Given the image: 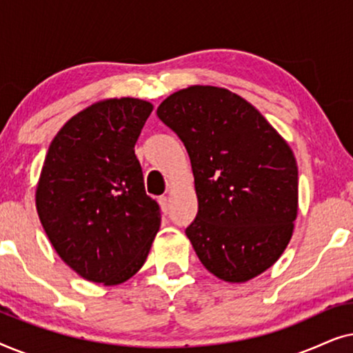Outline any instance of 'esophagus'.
Masks as SVG:
<instances>
[{
	"instance_id": "esophagus-1",
	"label": "esophagus",
	"mask_w": 353,
	"mask_h": 353,
	"mask_svg": "<svg viewBox=\"0 0 353 353\" xmlns=\"http://www.w3.org/2000/svg\"><path fill=\"white\" fill-rule=\"evenodd\" d=\"M159 204H161V209H162L163 214H167V212H168V197L167 196L159 197Z\"/></svg>"
}]
</instances>
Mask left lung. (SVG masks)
Wrapping results in <instances>:
<instances>
[{
  "mask_svg": "<svg viewBox=\"0 0 353 353\" xmlns=\"http://www.w3.org/2000/svg\"><path fill=\"white\" fill-rule=\"evenodd\" d=\"M157 115L190 154L199 210L186 236L202 265L228 283L263 273L281 257L297 216L289 144L252 104L216 86L176 91Z\"/></svg>",
  "mask_w": 353,
  "mask_h": 353,
  "instance_id": "obj_1",
  "label": "left lung"
}]
</instances>
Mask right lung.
Returning a JSON list of instances; mask_svg holds the SVG:
<instances>
[{
	"label": "right lung",
	"instance_id": "1",
	"mask_svg": "<svg viewBox=\"0 0 353 353\" xmlns=\"http://www.w3.org/2000/svg\"><path fill=\"white\" fill-rule=\"evenodd\" d=\"M151 112L143 99L99 101L74 115L48 149L38 216L59 257L88 281L114 286L132 278L161 226L134 156Z\"/></svg>",
	"mask_w": 353,
	"mask_h": 353
}]
</instances>
